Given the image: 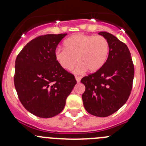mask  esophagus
I'll return each instance as SVG.
<instances>
[{
	"label": "esophagus",
	"mask_w": 146,
	"mask_h": 146,
	"mask_svg": "<svg viewBox=\"0 0 146 146\" xmlns=\"http://www.w3.org/2000/svg\"><path fill=\"white\" fill-rule=\"evenodd\" d=\"M80 77H78V76H76V81H77V82H80Z\"/></svg>",
	"instance_id": "obj_1"
}]
</instances>
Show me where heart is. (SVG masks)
Returning <instances> with one entry per match:
<instances>
[{
  "mask_svg": "<svg viewBox=\"0 0 146 146\" xmlns=\"http://www.w3.org/2000/svg\"><path fill=\"white\" fill-rule=\"evenodd\" d=\"M64 48H57L54 54L58 64L64 70H71L78 62L75 70L77 74L88 70L95 73L107 62L110 45L102 36L76 34L65 40Z\"/></svg>",
  "mask_w": 146,
  "mask_h": 146,
  "instance_id": "1",
  "label": "heart"
}]
</instances>
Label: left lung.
<instances>
[{
  "label": "left lung",
  "instance_id": "obj_1",
  "mask_svg": "<svg viewBox=\"0 0 146 146\" xmlns=\"http://www.w3.org/2000/svg\"><path fill=\"white\" fill-rule=\"evenodd\" d=\"M100 35L110 45L107 62L95 73L82 78L85 86L82 95L86 111L92 115L106 117L126 103L132 89L134 66L127 46L106 32Z\"/></svg>",
  "mask_w": 146,
  "mask_h": 146
}]
</instances>
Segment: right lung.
Masks as SVG:
<instances>
[{
	"mask_svg": "<svg viewBox=\"0 0 146 146\" xmlns=\"http://www.w3.org/2000/svg\"><path fill=\"white\" fill-rule=\"evenodd\" d=\"M66 35L38 36L16 58L14 83L17 95L25 108L36 117L51 118L61 113L77 82L54 56L56 46Z\"/></svg>",
	"mask_w": 146,
	"mask_h": 146,
	"instance_id": "obj_1",
	"label": "right lung"
}]
</instances>
